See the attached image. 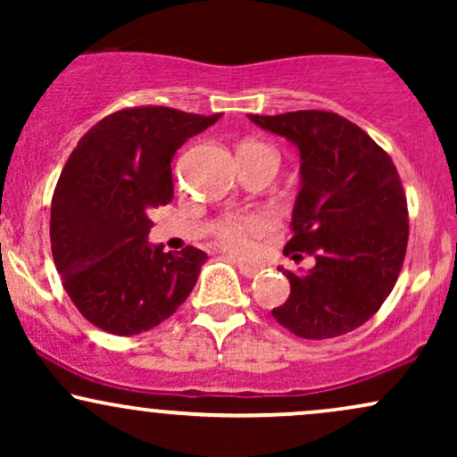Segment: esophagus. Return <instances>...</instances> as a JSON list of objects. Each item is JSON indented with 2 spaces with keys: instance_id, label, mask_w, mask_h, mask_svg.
I'll return each mask as SVG.
<instances>
[{
  "instance_id": "1",
  "label": "esophagus",
  "mask_w": 457,
  "mask_h": 457,
  "mask_svg": "<svg viewBox=\"0 0 457 457\" xmlns=\"http://www.w3.org/2000/svg\"><path fill=\"white\" fill-rule=\"evenodd\" d=\"M236 262V266H238V270H240V275H245V277H258L260 275V269L258 266H249V264H243V262H238V260H234Z\"/></svg>"
}]
</instances>
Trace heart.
<instances>
[{"mask_svg":"<svg viewBox=\"0 0 457 457\" xmlns=\"http://www.w3.org/2000/svg\"><path fill=\"white\" fill-rule=\"evenodd\" d=\"M249 148L272 152L269 145L262 144H246ZM275 154V152H272ZM275 221L269 214H223L221 219L212 223V238L219 246L234 255H249L253 253L255 240L272 232Z\"/></svg>","mask_w":457,"mask_h":457,"instance_id":"heart-1","label":"heart"}]
</instances>
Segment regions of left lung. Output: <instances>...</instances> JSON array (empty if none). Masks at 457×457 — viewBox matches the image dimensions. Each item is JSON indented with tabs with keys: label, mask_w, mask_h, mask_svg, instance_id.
I'll list each match as a JSON object with an SVG mask.
<instances>
[{
	"label": "left lung",
	"mask_w": 457,
	"mask_h": 457,
	"mask_svg": "<svg viewBox=\"0 0 457 457\" xmlns=\"http://www.w3.org/2000/svg\"><path fill=\"white\" fill-rule=\"evenodd\" d=\"M249 118L301 152V193L283 253L316 258L305 275L283 270L290 296L272 318L303 339H330L378 312L400 277L408 204L391 156L337 113L305 109Z\"/></svg>",
	"instance_id": "1"
}]
</instances>
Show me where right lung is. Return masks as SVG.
Masks as SVG:
<instances>
[{"label": "right lung", "mask_w": 457, "mask_h": 457, "mask_svg": "<svg viewBox=\"0 0 457 457\" xmlns=\"http://www.w3.org/2000/svg\"><path fill=\"white\" fill-rule=\"evenodd\" d=\"M221 113L120 109L79 139L51 199V251L83 318L112 335H137L176 312L208 255L148 245L150 211L174 197L171 159Z\"/></svg>", "instance_id": "add662e5"}]
</instances>
